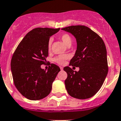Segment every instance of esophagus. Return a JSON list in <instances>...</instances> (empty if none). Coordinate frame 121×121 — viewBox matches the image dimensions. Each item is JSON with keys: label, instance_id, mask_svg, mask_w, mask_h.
Returning <instances> with one entry per match:
<instances>
[{"label": "esophagus", "instance_id": "1", "mask_svg": "<svg viewBox=\"0 0 121 121\" xmlns=\"http://www.w3.org/2000/svg\"><path fill=\"white\" fill-rule=\"evenodd\" d=\"M60 69H61V70H63V67H61V66H60Z\"/></svg>", "mask_w": 121, "mask_h": 121}]
</instances>
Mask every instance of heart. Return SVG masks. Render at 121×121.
<instances>
[{
    "label": "heart",
    "mask_w": 121,
    "mask_h": 121,
    "mask_svg": "<svg viewBox=\"0 0 121 121\" xmlns=\"http://www.w3.org/2000/svg\"><path fill=\"white\" fill-rule=\"evenodd\" d=\"M59 38L60 39V40L63 42L67 46H70L71 45L72 41V37H71V35L68 33H63L60 35ZM52 39H49V40L48 41V43H47V47H48V49H50L52 47ZM69 58V56L68 55H61L57 56L55 58H54L53 61L55 62L58 63V65H63L66 63V61Z\"/></svg>",
    "instance_id": "obj_1"
}]
</instances>
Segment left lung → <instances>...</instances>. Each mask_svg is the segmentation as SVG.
I'll return each mask as SVG.
<instances>
[{
  "label": "left lung",
  "instance_id": "1",
  "mask_svg": "<svg viewBox=\"0 0 121 121\" xmlns=\"http://www.w3.org/2000/svg\"><path fill=\"white\" fill-rule=\"evenodd\" d=\"M76 39L77 50L69 66L79 67L76 71L69 66L63 68L68 77L65 81L70 96L87 99L95 95L104 82L108 71L106 48L103 39L92 29L76 25L62 28Z\"/></svg>",
  "mask_w": 121,
  "mask_h": 121
}]
</instances>
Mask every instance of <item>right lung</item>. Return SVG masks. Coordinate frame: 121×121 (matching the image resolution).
Masks as SVG:
<instances>
[{
	"instance_id": "add662e5",
	"label": "right lung",
	"mask_w": 121,
	"mask_h": 121,
	"mask_svg": "<svg viewBox=\"0 0 121 121\" xmlns=\"http://www.w3.org/2000/svg\"><path fill=\"white\" fill-rule=\"evenodd\" d=\"M60 28H37L24 36L15 50L11 60L13 82L21 95L31 100H39L49 95L52 83L60 68L51 64L48 70L40 66L48 56L50 37Z\"/></svg>"
}]
</instances>
